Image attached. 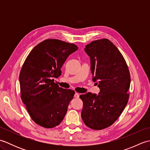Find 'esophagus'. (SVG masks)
<instances>
[{"label":"esophagus","instance_id":"esophagus-1","mask_svg":"<svg viewBox=\"0 0 150 150\" xmlns=\"http://www.w3.org/2000/svg\"><path fill=\"white\" fill-rule=\"evenodd\" d=\"M75 97L79 98V94L78 93H75Z\"/></svg>","mask_w":150,"mask_h":150}]
</instances>
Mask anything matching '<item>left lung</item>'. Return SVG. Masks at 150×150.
I'll return each instance as SVG.
<instances>
[{
    "label": "left lung",
    "instance_id": "obj_1",
    "mask_svg": "<svg viewBox=\"0 0 150 150\" xmlns=\"http://www.w3.org/2000/svg\"><path fill=\"white\" fill-rule=\"evenodd\" d=\"M85 52L90 57L93 81L97 82L100 92L80 95L81 117L89 128L100 130L112 125L125 108L131 77L125 59L110 40H94L86 46Z\"/></svg>",
    "mask_w": 150,
    "mask_h": 150
}]
</instances>
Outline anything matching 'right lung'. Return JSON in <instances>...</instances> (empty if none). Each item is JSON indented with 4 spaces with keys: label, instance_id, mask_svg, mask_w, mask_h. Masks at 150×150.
<instances>
[{
    "label": "right lung",
    "instance_id": "1",
    "mask_svg": "<svg viewBox=\"0 0 150 150\" xmlns=\"http://www.w3.org/2000/svg\"><path fill=\"white\" fill-rule=\"evenodd\" d=\"M77 49L74 44L46 39L37 44L25 60L19 75L21 98L38 125L52 128L64 118L75 91L59 87L53 78L61 75L63 64Z\"/></svg>",
    "mask_w": 150,
    "mask_h": 150
}]
</instances>
